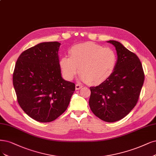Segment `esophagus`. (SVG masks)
<instances>
[{
    "instance_id": "34e87169",
    "label": "esophagus",
    "mask_w": 156,
    "mask_h": 156,
    "mask_svg": "<svg viewBox=\"0 0 156 156\" xmlns=\"http://www.w3.org/2000/svg\"><path fill=\"white\" fill-rule=\"evenodd\" d=\"M83 88V86H82L81 84H77L76 85V90H80V88Z\"/></svg>"
}]
</instances>
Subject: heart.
Segmentation results:
<instances>
[{
  "instance_id": "b5f03b06",
  "label": "heart",
  "mask_w": 156,
  "mask_h": 156,
  "mask_svg": "<svg viewBox=\"0 0 156 156\" xmlns=\"http://www.w3.org/2000/svg\"><path fill=\"white\" fill-rule=\"evenodd\" d=\"M69 55V57L64 56L59 60L61 73L68 80H72L79 70L80 79L83 81L99 84L112 76L116 67L114 50L94 42L72 46Z\"/></svg>"
}]
</instances>
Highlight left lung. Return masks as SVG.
Masks as SVG:
<instances>
[{"label": "left lung", "instance_id": "8db88e82", "mask_svg": "<svg viewBox=\"0 0 156 156\" xmlns=\"http://www.w3.org/2000/svg\"><path fill=\"white\" fill-rule=\"evenodd\" d=\"M108 42L115 47L116 67L104 83L90 87L89 105L95 116L104 121L113 122L124 118L136 105L144 73L136 54L119 42L109 41Z\"/></svg>", "mask_w": 156, "mask_h": 156}]
</instances>
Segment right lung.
I'll return each instance as SVG.
<instances>
[{"instance_id": "right-lung-1", "label": "right lung", "mask_w": 156, "mask_h": 156, "mask_svg": "<svg viewBox=\"0 0 156 156\" xmlns=\"http://www.w3.org/2000/svg\"><path fill=\"white\" fill-rule=\"evenodd\" d=\"M61 43L47 42L24 51L16 62L13 84L18 103L34 120L48 122L66 111L76 85L61 77Z\"/></svg>"}]
</instances>
